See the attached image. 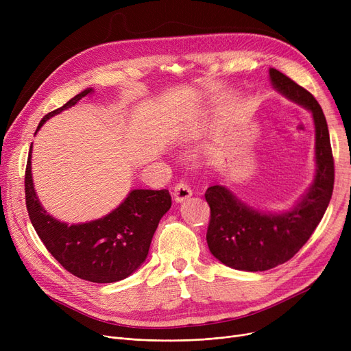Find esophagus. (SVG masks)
<instances>
[{
	"label": "esophagus",
	"mask_w": 351,
	"mask_h": 351,
	"mask_svg": "<svg viewBox=\"0 0 351 351\" xmlns=\"http://www.w3.org/2000/svg\"><path fill=\"white\" fill-rule=\"evenodd\" d=\"M191 196H192V189L189 188V185H186L185 182H180L175 186L173 197H175V202H178V204H182V202H185Z\"/></svg>",
	"instance_id": "esophagus-1"
}]
</instances>
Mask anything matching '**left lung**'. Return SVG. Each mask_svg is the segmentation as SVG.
<instances>
[{
	"instance_id": "8db88e82",
	"label": "left lung",
	"mask_w": 351,
	"mask_h": 351,
	"mask_svg": "<svg viewBox=\"0 0 351 351\" xmlns=\"http://www.w3.org/2000/svg\"><path fill=\"white\" fill-rule=\"evenodd\" d=\"M269 80L280 95L310 112L315 123L316 173L308 189L282 212L253 208L223 185L208 188L209 250L219 262L245 271H265L291 259L320 223L335 185V163L322 106L280 71L270 68Z\"/></svg>"
}]
</instances>
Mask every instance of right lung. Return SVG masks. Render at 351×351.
<instances>
[{
  "label": "right lung",
  "instance_id": "1",
  "mask_svg": "<svg viewBox=\"0 0 351 351\" xmlns=\"http://www.w3.org/2000/svg\"><path fill=\"white\" fill-rule=\"evenodd\" d=\"M94 94L86 88L64 106L45 115L35 134L52 117ZM32 143L25 171V200L31 223L48 252L73 276L94 283L126 279L146 261L162 216L171 209L169 191L132 189L119 206L85 223L68 225L49 215L36 196L32 180Z\"/></svg>",
  "mask_w": 351,
  "mask_h": 351
}]
</instances>
